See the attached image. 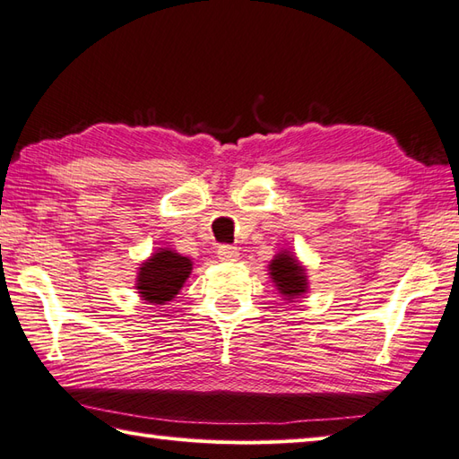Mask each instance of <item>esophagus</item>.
I'll return each mask as SVG.
<instances>
[{"label":"esophagus","instance_id":"obj_1","mask_svg":"<svg viewBox=\"0 0 459 459\" xmlns=\"http://www.w3.org/2000/svg\"><path fill=\"white\" fill-rule=\"evenodd\" d=\"M217 255L224 262H235L238 258V248L230 247V245H221L219 250H217Z\"/></svg>","mask_w":459,"mask_h":459}]
</instances>
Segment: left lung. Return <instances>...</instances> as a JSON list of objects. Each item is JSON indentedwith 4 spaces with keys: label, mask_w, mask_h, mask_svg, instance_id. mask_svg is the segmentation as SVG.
I'll return each instance as SVG.
<instances>
[{
    "label": "left lung",
    "mask_w": 459,
    "mask_h": 459,
    "mask_svg": "<svg viewBox=\"0 0 459 459\" xmlns=\"http://www.w3.org/2000/svg\"><path fill=\"white\" fill-rule=\"evenodd\" d=\"M270 270L272 280L276 281L281 296L294 299L306 291V272L298 264V260L286 255V252H281V255L276 256V260L270 264Z\"/></svg>",
    "instance_id": "left-lung-1"
}]
</instances>
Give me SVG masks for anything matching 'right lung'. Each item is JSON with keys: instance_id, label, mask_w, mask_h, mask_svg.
Masks as SVG:
<instances>
[{"instance_id": "1", "label": "right lung", "mask_w": 459, "mask_h": 459, "mask_svg": "<svg viewBox=\"0 0 459 459\" xmlns=\"http://www.w3.org/2000/svg\"><path fill=\"white\" fill-rule=\"evenodd\" d=\"M191 260L179 256L178 252L161 248L160 252L143 262L138 274L140 296L150 304L169 301L181 290L183 281L191 274Z\"/></svg>"}]
</instances>
